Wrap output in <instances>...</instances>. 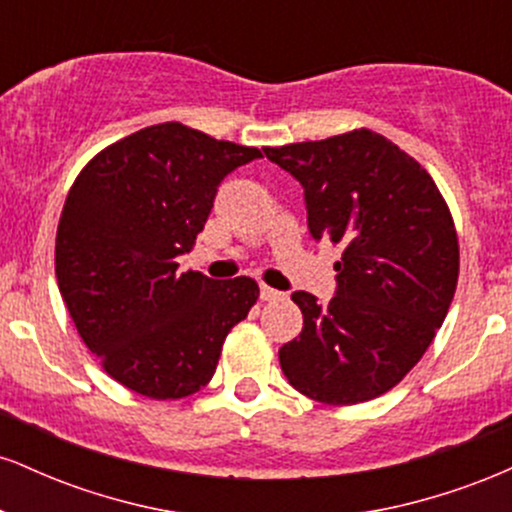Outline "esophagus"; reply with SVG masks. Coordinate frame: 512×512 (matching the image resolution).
Returning a JSON list of instances; mask_svg holds the SVG:
<instances>
[{"instance_id": "34e87169", "label": "esophagus", "mask_w": 512, "mask_h": 512, "mask_svg": "<svg viewBox=\"0 0 512 512\" xmlns=\"http://www.w3.org/2000/svg\"><path fill=\"white\" fill-rule=\"evenodd\" d=\"M260 296H262V301H284L286 293L276 291V289H272V286H262Z\"/></svg>"}]
</instances>
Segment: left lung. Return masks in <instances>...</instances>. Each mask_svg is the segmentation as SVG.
I'll return each instance as SVG.
<instances>
[{"instance_id": "left-lung-1", "label": "left lung", "mask_w": 512, "mask_h": 512, "mask_svg": "<svg viewBox=\"0 0 512 512\" xmlns=\"http://www.w3.org/2000/svg\"><path fill=\"white\" fill-rule=\"evenodd\" d=\"M264 154L303 185L313 238L342 245L337 296H291L303 332L279 349L286 380L337 407L385 395L426 354L455 296L448 202L416 158L366 127Z\"/></svg>"}]
</instances>
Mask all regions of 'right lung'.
<instances>
[{
	"instance_id": "add662e5",
	"label": "right lung",
	"mask_w": 512,
	"mask_h": 512,
	"mask_svg": "<svg viewBox=\"0 0 512 512\" xmlns=\"http://www.w3.org/2000/svg\"><path fill=\"white\" fill-rule=\"evenodd\" d=\"M163 122L105 146L76 175L55 238V274L76 332L105 373L149 399H182L214 375L228 332L260 298L250 276L178 272L219 182L260 158Z\"/></svg>"
}]
</instances>
